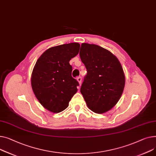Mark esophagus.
Here are the masks:
<instances>
[{"instance_id": "obj_1", "label": "esophagus", "mask_w": 156, "mask_h": 156, "mask_svg": "<svg viewBox=\"0 0 156 156\" xmlns=\"http://www.w3.org/2000/svg\"><path fill=\"white\" fill-rule=\"evenodd\" d=\"M77 80L78 81L79 85H80L81 84V81H82V78L80 77H79L77 78Z\"/></svg>"}]
</instances>
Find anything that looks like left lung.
<instances>
[{"label":"left lung","mask_w":156,"mask_h":156,"mask_svg":"<svg viewBox=\"0 0 156 156\" xmlns=\"http://www.w3.org/2000/svg\"><path fill=\"white\" fill-rule=\"evenodd\" d=\"M79 55L87 72L80 87L87 107L98 114L108 112L120 99L125 87L120 62L112 52L94 44L82 43Z\"/></svg>","instance_id":"obj_1"}]
</instances>
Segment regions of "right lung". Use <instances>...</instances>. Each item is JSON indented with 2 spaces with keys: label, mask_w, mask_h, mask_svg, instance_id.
<instances>
[{
  "label": "right lung",
  "mask_w": 156,
  "mask_h": 156,
  "mask_svg": "<svg viewBox=\"0 0 156 156\" xmlns=\"http://www.w3.org/2000/svg\"><path fill=\"white\" fill-rule=\"evenodd\" d=\"M80 44L70 43L53 47L39 57L33 68L31 82L40 104L57 113L66 109L77 91L76 79L72 77L69 61L79 53Z\"/></svg>",
  "instance_id": "obj_1"
}]
</instances>
